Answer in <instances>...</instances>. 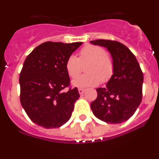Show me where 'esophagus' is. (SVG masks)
Segmentation results:
<instances>
[{"label": "esophagus", "mask_w": 159, "mask_h": 159, "mask_svg": "<svg viewBox=\"0 0 159 159\" xmlns=\"http://www.w3.org/2000/svg\"><path fill=\"white\" fill-rule=\"evenodd\" d=\"M78 91H79V93L80 94V95H82V94H84V92H85V89H83V88H79Z\"/></svg>", "instance_id": "obj_1"}]
</instances>
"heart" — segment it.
Here are the masks:
<instances>
[{"instance_id":"b5f03b06","label":"heart","mask_w":159,"mask_h":159,"mask_svg":"<svg viewBox=\"0 0 159 159\" xmlns=\"http://www.w3.org/2000/svg\"><path fill=\"white\" fill-rule=\"evenodd\" d=\"M89 62L86 67L88 73L72 81L73 86L80 88L97 86L101 80L107 82L114 72V63L102 47L96 45L84 46L80 52L79 58L74 55L67 57L65 68L71 78H75L81 71V64Z\"/></svg>"}]
</instances>
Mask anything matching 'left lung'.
<instances>
[{"mask_svg":"<svg viewBox=\"0 0 159 159\" xmlns=\"http://www.w3.org/2000/svg\"><path fill=\"white\" fill-rule=\"evenodd\" d=\"M106 48L114 63V72L105 88H97L91 103L94 116L107 123H121L134 114L141 103L143 74L137 59L127 47L109 40H92Z\"/></svg>","mask_w":159,"mask_h":159,"instance_id":"8db88e82","label":"left lung"}]
</instances>
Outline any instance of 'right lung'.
Instances as JSON below:
<instances>
[{"label": "right lung", "instance_id": "add662e5", "mask_svg": "<svg viewBox=\"0 0 159 159\" xmlns=\"http://www.w3.org/2000/svg\"><path fill=\"white\" fill-rule=\"evenodd\" d=\"M82 43L44 42L25 59L20 74V99L29 119L38 126L57 128L71 118L80 94L76 88L64 91L70 85L65 63Z\"/></svg>", "mask_w": 159, "mask_h": 159}]
</instances>
